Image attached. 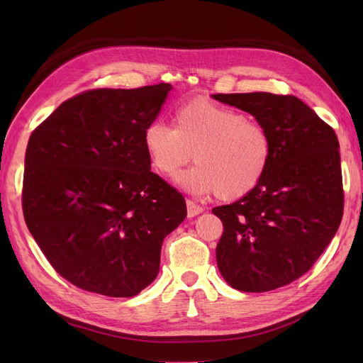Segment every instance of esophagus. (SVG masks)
<instances>
[{
    "label": "esophagus",
    "mask_w": 363,
    "mask_h": 363,
    "mask_svg": "<svg viewBox=\"0 0 363 363\" xmlns=\"http://www.w3.org/2000/svg\"><path fill=\"white\" fill-rule=\"evenodd\" d=\"M186 206H188V216H189V218L200 215V213L204 211V208H203L200 204H196V203L192 201V200H186Z\"/></svg>",
    "instance_id": "1"
}]
</instances>
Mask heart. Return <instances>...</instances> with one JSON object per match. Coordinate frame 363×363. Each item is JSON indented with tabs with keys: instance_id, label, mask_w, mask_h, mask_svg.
<instances>
[{
	"instance_id": "heart-1",
	"label": "heart",
	"mask_w": 363,
	"mask_h": 363,
	"mask_svg": "<svg viewBox=\"0 0 363 363\" xmlns=\"http://www.w3.org/2000/svg\"><path fill=\"white\" fill-rule=\"evenodd\" d=\"M148 157L164 177H175L192 157L196 167L179 182L194 194H215L224 201L255 191L272 160L267 125L245 113L196 98L174 113V127L151 123L144 131Z\"/></svg>"
}]
</instances>
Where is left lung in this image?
I'll return each instance as SVG.
<instances>
[{
  "label": "left lung",
  "mask_w": 363,
  "mask_h": 363,
  "mask_svg": "<svg viewBox=\"0 0 363 363\" xmlns=\"http://www.w3.org/2000/svg\"><path fill=\"white\" fill-rule=\"evenodd\" d=\"M267 125L269 169L255 191L213 207L224 232L216 245L230 286L267 292L300 279L323 255L344 213L342 171L335 130L294 95L215 94Z\"/></svg>",
  "instance_id": "8db88e82"
}]
</instances>
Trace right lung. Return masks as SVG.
<instances>
[{
    "label": "right lung",
    "mask_w": 363,
    "mask_h": 363,
    "mask_svg": "<svg viewBox=\"0 0 363 363\" xmlns=\"http://www.w3.org/2000/svg\"><path fill=\"white\" fill-rule=\"evenodd\" d=\"M171 89L86 91L33 130L24 219L51 267L77 288L138 295L157 277L163 239L186 218L183 195L150 171L144 145Z\"/></svg>",
    "instance_id": "1"
}]
</instances>
